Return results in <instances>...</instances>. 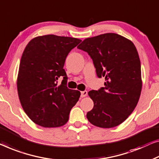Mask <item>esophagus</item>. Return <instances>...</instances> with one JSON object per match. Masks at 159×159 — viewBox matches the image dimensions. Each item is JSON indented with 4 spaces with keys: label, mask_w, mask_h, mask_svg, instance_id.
<instances>
[{
    "label": "esophagus",
    "mask_w": 159,
    "mask_h": 159,
    "mask_svg": "<svg viewBox=\"0 0 159 159\" xmlns=\"http://www.w3.org/2000/svg\"><path fill=\"white\" fill-rule=\"evenodd\" d=\"M88 94V92L86 91H82L81 93H80V97L81 98H84V97H86Z\"/></svg>",
    "instance_id": "34e87169"
}]
</instances>
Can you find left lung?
I'll return each instance as SVG.
<instances>
[{"label": "left lung", "mask_w": 159, "mask_h": 159, "mask_svg": "<svg viewBox=\"0 0 159 159\" xmlns=\"http://www.w3.org/2000/svg\"><path fill=\"white\" fill-rule=\"evenodd\" d=\"M89 54L104 87L89 92L93 108L86 117L94 125L105 129L122 124L138 103L141 91V62L133 43L116 34L85 39L77 47Z\"/></svg>", "instance_id": "left-lung-1"}]
</instances>
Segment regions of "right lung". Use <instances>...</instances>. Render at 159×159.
Listing matches in <instances>:
<instances>
[{
    "instance_id": "add662e5",
    "label": "right lung",
    "mask_w": 159,
    "mask_h": 159,
    "mask_svg": "<svg viewBox=\"0 0 159 159\" xmlns=\"http://www.w3.org/2000/svg\"><path fill=\"white\" fill-rule=\"evenodd\" d=\"M80 42L75 38L46 35L32 39L25 47L19 66L18 93L25 113L37 125L59 127L68 120L80 93L67 87L63 66ZM60 77L63 80L58 86Z\"/></svg>"
}]
</instances>
